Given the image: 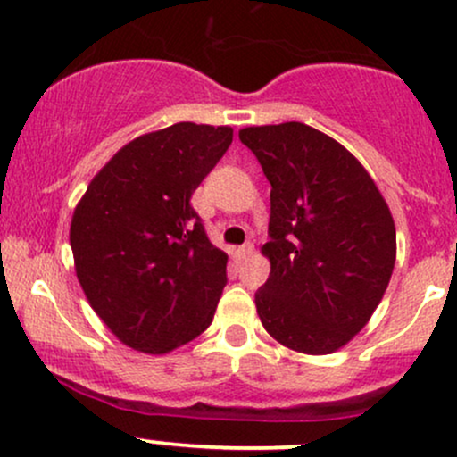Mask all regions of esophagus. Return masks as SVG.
<instances>
[{
    "label": "esophagus",
    "mask_w": 457,
    "mask_h": 457,
    "mask_svg": "<svg viewBox=\"0 0 457 457\" xmlns=\"http://www.w3.org/2000/svg\"><path fill=\"white\" fill-rule=\"evenodd\" d=\"M238 255L240 258H251V255H253V243H245L243 246H240Z\"/></svg>",
    "instance_id": "obj_1"
}]
</instances>
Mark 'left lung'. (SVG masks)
<instances>
[{"mask_svg":"<svg viewBox=\"0 0 457 457\" xmlns=\"http://www.w3.org/2000/svg\"><path fill=\"white\" fill-rule=\"evenodd\" d=\"M270 182V275L255 292L277 342L330 354L365 327L389 286L395 225L365 167L301 122L238 133Z\"/></svg>","mask_w":457,"mask_h":457,"instance_id":"8db88e82","label":"left lung"}]
</instances>
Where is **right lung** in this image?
Segmentation results:
<instances>
[{"instance_id":"add662e5","label":"right lung","mask_w":457,"mask_h":457,"mask_svg":"<svg viewBox=\"0 0 457 457\" xmlns=\"http://www.w3.org/2000/svg\"><path fill=\"white\" fill-rule=\"evenodd\" d=\"M229 127L178 122L124 145L77 204V279L122 344L162 354L211 327L228 255L191 195L232 144Z\"/></svg>"}]
</instances>
